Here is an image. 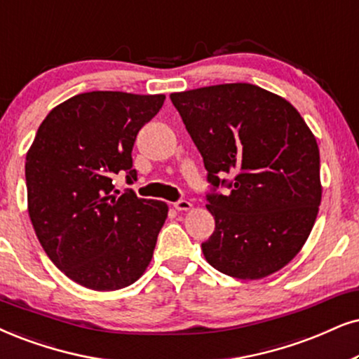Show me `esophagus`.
Listing matches in <instances>:
<instances>
[{"label": "esophagus", "instance_id": "obj_1", "mask_svg": "<svg viewBox=\"0 0 359 359\" xmlns=\"http://www.w3.org/2000/svg\"><path fill=\"white\" fill-rule=\"evenodd\" d=\"M192 207H194L192 202H189V201H177L174 203V208H175V210H179V212H187Z\"/></svg>", "mask_w": 359, "mask_h": 359}]
</instances>
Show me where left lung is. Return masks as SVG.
I'll return each mask as SVG.
<instances>
[{"mask_svg": "<svg viewBox=\"0 0 359 359\" xmlns=\"http://www.w3.org/2000/svg\"><path fill=\"white\" fill-rule=\"evenodd\" d=\"M213 187L207 210L215 232L202 243L215 270L260 280L283 269L305 245L321 203L320 149L287 99L247 83L172 93ZM234 177L226 184L219 177Z\"/></svg>", "mask_w": 359, "mask_h": 359, "instance_id": "left-lung-1", "label": "left lung"}]
</instances>
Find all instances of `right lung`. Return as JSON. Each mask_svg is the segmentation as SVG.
I'll use <instances>...</instances> for the list:
<instances>
[{
	"mask_svg": "<svg viewBox=\"0 0 359 359\" xmlns=\"http://www.w3.org/2000/svg\"><path fill=\"white\" fill-rule=\"evenodd\" d=\"M164 94L93 90L61 102L26 154L28 212L51 262L96 292L129 287L147 270L167 219L165 202L117 195L112 177L135 179L137 133Z\"/></svg>",
	"mask_w": 359,
	"mask_h": 359,
	"instance_id": "1",
	"label": "right lung"
}]
</instances>
